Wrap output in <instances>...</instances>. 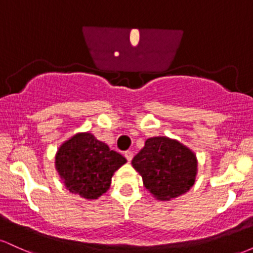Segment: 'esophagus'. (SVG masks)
Instances as JSON below:
<instances>
[{"instance_id":"obj_1","label":"esophagus","mask_w":253,"mask_h":253,"mask_svg":"<svg viewBox=\"0 0 253 253\" xmlns=\"http://www.w3.org/2000/svg\"><path fill=\"white\" fill-rule=\"evenodd\" d=\"M125 157H126L127 162L130 163V161H132V158H133V152L132 151H126V152H125Z\"/></svg>"}]
</instances>
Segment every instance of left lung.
<instances>
[{"label": "left lung", "mask_w": 253, "mask_h": 253, "mask_svg": "<svg viewBox=\"0 0 253 253\" xmlns=\"http://www.w3.org/2000/svg\"><path fill=\"white\" fill-rule=\"evenodd\" d=\"M197 157L193 150L169 136H152L132 159L150 194L170 201L187 193L197 175Z\"/></svg>", "instance_id": "obj_1"}]
</instances>
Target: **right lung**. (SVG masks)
Returning a JSON list of instances; mask_svg holds the SVG:
<instances>
[{"label":"right lung","mask_w":253,"mask_h":253,"mask_svg":"<svg viewBox=\"0 0 253 253\" xmlns=\"http://www.w3.org/2000/svg\"><path fill=\"white\" fill-rule=\"evenodd\" d=\"M127 159L90 132H78L58 147L54 167L65 188L85 200H97Z\"/></svg>","instance_id":"obj_1"}]
</instances>
